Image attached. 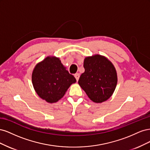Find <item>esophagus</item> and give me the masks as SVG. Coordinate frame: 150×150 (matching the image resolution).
Returning <instances> with one entry per match:
<instances>
[{
  "label": "esophagus",
  "instance_id": "34e87169",
  "mask_svg": "<svg viewBox=\"0 0 150 150\" xmlns=\"http://www.w3.org/2000/svg\"><path fill=\"white\" fill-rule=\"evenodd\" d=\"M79 73H76V74H74V77H75V78L76 79V80H77V81H78V80H79Z\"/></svg>",
  "mask_w": 150,
  "mask_h": 150
}]
</instances>
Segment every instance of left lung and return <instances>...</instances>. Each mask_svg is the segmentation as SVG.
<instances>
[{"mask_svg":"<svg viewBox=\"0 0 150 150\" xmlns=\"http://www.w3.org/2000/svg\"><path fill=\"white\" fill-rule=\"evenodd\" d=\"M83 66L85 71L78 81L79 86L94 103L106 101L117 85L115 67L107 57L99 54L86 57Z\"/></svg>","mask_w":150,"mask_h":150,"instance_id":"8db88e82","label":"left lung"}]
</instances>
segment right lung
<instances>
[{
    "instance_id": "1",
    "label": "right lung",
    "mask_w": 150,
    "mask_h": 150,
    "mask_svg": "<svg viewBox=\"0 0 150 150\" xmlns=\"http://www.w3.org/2000/svg\"><path fill=\"white\" fill-rule=\"evenodd\" d=\"M76 79L66 70L59 57L49 56L38 62L32 74V83L38 96L49 103H54L64 96Z\"/></svg>"
}]
</instances>
